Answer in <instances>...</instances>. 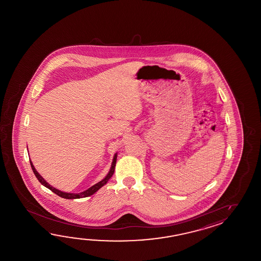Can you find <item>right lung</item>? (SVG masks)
I'll use <instances>...</instances> for the list:
<instances>
[{"instance_id":"obj_1","label":"right lung","mask_w":261,"mask_h":261,"mask_svg":"<svg viewBox=\"0 0 261 261\" xmlns=\"http://www.w3.org/2000/svg\"><path fill=\"white\" fill-rule=\"evenodd\" d=\"M117 154L115 155L114 156V160H113V162H112V166L111 169H110V172H108V174L106 175V177L105 179H102L101 181H100L99 183L96 184L94 186H92L91 188H89V189H87V190H85L83 192H81V193H76V194H73V193H66V192H62V191H60V190H58V189H55V188H53V187H51L49 184L46 183V181L44 180V178L42 177L41 175H40L39 173L37 172V171L35 170V168H34V165H33V163H32V161H30V163H31V166H32V169H33V172H34V174H35V176L36 178L38 179V181H39L40 183L42 184L43 186H44L45 188H47V189H50L52 192H54L55 194L58 195V196H60L61 198H64V199H68V200H72V199H80V198H85V197H89V196H91V195L94 194L96 191H98L99 189L101 188V187H103L105 185H106L107 182H108V180L112 177V175L114 174V172H115V168H116V163H117Z\"/></svg>"}]
</instances>
